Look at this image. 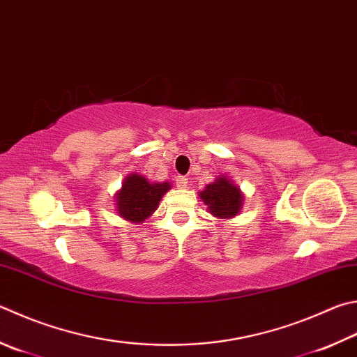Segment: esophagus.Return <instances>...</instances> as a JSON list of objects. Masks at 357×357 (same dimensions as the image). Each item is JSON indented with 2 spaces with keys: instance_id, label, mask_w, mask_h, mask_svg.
<instances>
[{
  "instance_id": "obj_1",
  "label": "esophagus",
  "mask_w": 357,
  "mask_h": 357,
  "mask_svg": "<svg viewBox=\"0 0 357 357\" xmlns=\"http://www.w3.org/2000/svg\"><path fill=\"white\" fill-rule=\"evenodd\" d=\"M187 183H189V181H187L185 176H178L176 178V187H178V189H185Z\"/></svg>"
}]
</instances>
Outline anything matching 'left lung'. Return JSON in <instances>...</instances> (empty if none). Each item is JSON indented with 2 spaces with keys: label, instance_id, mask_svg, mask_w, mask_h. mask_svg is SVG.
<instances>
[{
  "label": "left lung",
  "instance_id": "obj_1",
  "mask_svg": "<svg viewBox=\"0 0 357 357\" xmlns=\"http://www.w3.org/2000/svg\"><path fill=\"white\" fill-rule=\"evenodd\" d=\"M199 198L207 206V209L218 218H232L242 209L243 193L228 176H220L215 183L207 184Z\"/></svg>",
  "mask_w": 357,
  "mask_h": 357
}]
</instances>
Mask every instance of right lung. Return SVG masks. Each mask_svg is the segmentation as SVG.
Instances as JSON below:
<instances>
[{"label":"right lung","instance_id":"add662e5","mask_svg":"<svg viewBox=\"0 0 357 357\" xmlns=\"http://www.w3.org/2000/svg\"><path fill=\"white\" fill-rule=\"evenodd\" d=\"M170 187V183H150L142 174H129L121 189L115 193L116 212L128 222L142 223L158 209L160 198Z\"/></svg>","mask_w":357,"mask_h":357}]
</instances>
